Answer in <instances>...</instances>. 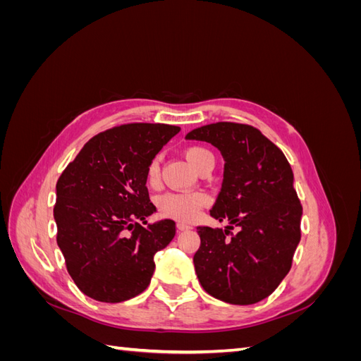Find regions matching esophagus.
Listing matches in <instances>:
<instances>
[{
    "label": "esophagus",
    "mask_w": 361,
    "mask_h": 361,
    "mask_svg": "<svg viewBox=\"0 0 361 361\" xmlns=\"http://www.w3.org/2000/svg\"><path fill=\"white\" fill-rule=\"evenodd\" d=\"M178 231L179 232H183V231H190V228H191V226H188V224H183V223H178Z\"/></svg>",
    "instance_id": "obj_1"
}]
</instances>
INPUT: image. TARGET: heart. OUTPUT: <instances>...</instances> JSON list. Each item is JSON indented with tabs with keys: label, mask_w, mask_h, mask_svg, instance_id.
<instances>
[{
	"label": "heart",
	"mask_w": 361,
	"mask_h": 361,
	"mask_svg": "<svg viewBox=\"0 0 361 361\" xmlns=\"http://www.w3.org/2000/svg\"><path fill=\"white\" fill-rule=\"evenodd\" d=\"M185 157H187L191 166L199 170L203 164L214 159L212 152L203 146H191L185 150ZM159 176V161L155 158L149 164L147 167V179L149 182H157ZM207 203V195L202 191H187V192H166L158 197L157 206L161 215L173 218V220L188 223L192 221L197 216L199 211Z\"/></svg>",
	"instance_id": "obj_1"
}]
</instances>
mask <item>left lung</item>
<instances>
[{
	"mask_svg": "<svg viewBox=\"0 0 361 361\" xmlns=\"http://www.w3.org/2000/svg\"><path fill=\"white\" fill-rule=\"evenodd\" d=\"M188 140L220 149L224 179L211 209L227 228L199 226L194 268L203 289L231 304H255L276 290L301 239L302 206L285 154L251 125L216 122ZM233 225L240 232L230 235Z\"/></svg>",
	"mask_w": 361,
	"mask_h": 361,
	"instance_id": "obj_1",
	"label": "left lung"
}]
</instances>
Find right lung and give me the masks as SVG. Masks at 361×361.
<instances>
[{"instance_id": "obj_1", "label": "right lung", "mask_w": 361, "mask_h": 361, "mask_svg": "<svg viewBox=\"0 0 361 361\" xmlns=\"http://www.w3.org/2000/svg\"><path fill=\"white\" fill-rule=\"evenodd\" d=\"M180 130L126 123L90 138L57 180V244L75 285L96 301L122 302L150 283L155 255L176 233L173 220L147 224V167ZM144 223L141 224L140 221Z\"/></svg>"}]
</instances>
